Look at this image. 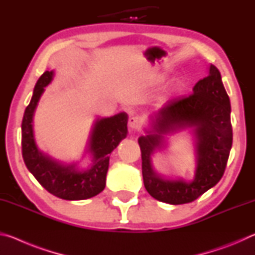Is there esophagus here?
Wrapping results in <instances>:
<instances>
[{
  "label": "esophagus",
  "mask_w": 255,
  "mask_h": 255,
  "mask_svg": "<svg viewBox=\"0 0 255 255\" xmlns=\"http://www.w3.org/2000/svg\"><path fill=\"white\" fill-rule=\"evenodd\" d=\"M128 126L130 127L131 129H137L138 127L140 126V120H139V118H137V117H131V118H129Z\"/></svg>",
  "instance_id": "34e87169"
}]
</instances>
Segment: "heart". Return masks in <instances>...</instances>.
<instances>
[{
    "label": "heart",
    "mask_w": 255,
    "mask_h": 255,
    "mask_svg": "<svg viewBox=\"0 0 255 255\" xmlns=\"http://www.w3.org/2000/svg\"><path fill=\"white\" fill-rule=\"evenodd\" d=\"M163 75H156L155 76V79H154V82H159L161 80H163ZM185 89V82H184V80H182V79H176L174 82H172V84L169 86V88H167V90L165 92H164V94H163V98H162V100L163 101H167V100H170V99H172V98H175V97H178L179 94H181L183 92V90Z\"/></svg>",
    "instance_id": "b5f03b06"
}]
</instances>
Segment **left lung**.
<instances>
[{"label":"left lung","mask_w":255,"mask_h":255,"mask_svg":"<svg viewBox=\"0 0 255 255\" xmlns=\"http://www.w3.org/2000/svg\"><path fill=\"white\" fill-rule=\"evenodd\" d=\"M145 135L138 138L144 185L150 196L170 205L191 202L222 179L232 148L231 102L217 67L182 100L169 102L148 116ZM189 129L194 137L196 170L192 180L166 178L153 169L151 157L167 148V135Z\"/></svg>","instance_id":"8db88e82"}]
</instances>
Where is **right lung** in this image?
Instances as JSON below:
<instances>
[{"label":"right lung","instance_id":"add662e5","mask_svg":"<svg viewBox=\"0 0 255 255\" xmlns=\"http://www.w3.org/2000/svg\"><path fill=\"white\" fill-rule=\"evenodd\" d=\"M54 71H46L34 85L32 98L25 108L22 130V156L34 178L51 195L65 200H84L97 196L106 187L110 154L127 137L128 115L126 112L112 117H97L86 143L85 153L91 163L82 167L79 163H64L41 150L33 133V116L45 88L54 79Z\"/></svg>","mask_w":255,"mask_h":255}]
</instances>
